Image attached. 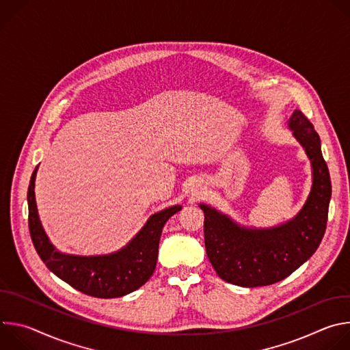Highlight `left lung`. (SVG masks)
<instances>
[{
    "label": "left lung",
    "mask_w": 350,
    "mask_h": 350,
    "mask_svg": "<svg viewBox=\"0 0 350 350\" xmlns=\"http://www.w3.org/2000/svg\"><path fill=\"white\" fill-rule=\"evenodd\" d=\"M288 127L305 148L313 169L310 193L292 220L271 228H246L209 205H199L205 215L206 255L217 275L234 285L265 286L286 278L313 256L324 237L331 180L320 137L297 109Z\"/></svg>",
    "instance_id": "8db88e82"
}]
</instances>
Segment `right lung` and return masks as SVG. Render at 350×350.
Returning a JSON list of instances; mask_svg holds the SVG:
<instances>
[{"label":"right lung","instance_id":"obj_1","mask_svg":"<svg viewBox=\"0 0 350 350\" xmlns=\"http://www.w3.org/2000/svg\"><path fill=\"white\" fill-rule=\"evenodd\" d=\"M36 166L29 189V230L33 245L41 260L57 277L77 291L95 297H120L144 285L155 271L158 247L165 223L180 205L166 208L146 220L144 227L120 251L99 256H77L59 252L46 237L36 205Z\"/></svg>","mask_w":350,"mask_h":350}]
</instances>
